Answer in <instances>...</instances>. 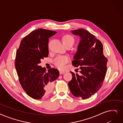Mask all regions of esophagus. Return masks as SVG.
<instances>
[{
  "mask_svg": "<svg viewBox=\"0 0 123 123\" xmlns=\"http://www.w3.org/2000/svg\"><path fill=\"white\" fill-rule=\"evenodd\" d=\"M59 73H60V74H63L65 73V72L62 71H59Z\"/></svg>",
  "mask_w": 123,
  "mask_h": 123,
  "instance_id": "1",
  "label": "esophagus"
}]
</instances>
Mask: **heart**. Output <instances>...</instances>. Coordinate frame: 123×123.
I'll return each mask as SVG.
<instances>
[{
	"instance_id": "heart-1",
	"label": "heart",
	"mask_w": 123,
	"mask_h": 123,
	"mask_svg": "<svg viewBox=\"0 0 123 123\" xmlns=\"http://www.w3.org/2000/svg\"><path fill=\"white\" fill-rule=\"evenodd\" d=\"M63 43L66 46L68 44L73 45L74 43V39L72 36L66 35L63 37ZM70 57L68 55H58L54 59V64L59 69H62L65 65L70 61Z\"/></svg>"
}]
</instances>
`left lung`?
<instances>
[{
    "label": "left lung",
    "instance_id": "left-lung-1",
    "mask_svg": "<svg viewBox=\"0 0 123 123\" xmlns=\"http://www.w3.org/2000/svg\"><path fill=\"white\" fill-rule=\"evenodd\" d=\"M80 37L72 63L79 67L80 74L70 72L72 79L68 83L70 90L83 99L94 94L102 87L107 72V58L103 54V44L95 36L84 29L71 31Z\"/></svg>",
    "mask_w": 123,
    "mask_h": 123
}]
</instances>
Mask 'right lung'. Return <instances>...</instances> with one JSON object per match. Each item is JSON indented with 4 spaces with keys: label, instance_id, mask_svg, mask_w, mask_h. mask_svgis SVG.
Masks as SVG:
<instances>
[{
    "label": "right lung",
    "instance_id": "1",
    "mask_svg": "<svg viewBox=\"0 0 123 123\" xmlns=\"http://www.w3.org/2000/svg\"><path fill=\"white\" fill-rule=\"evenodd\" d=\"M56 32L38 29L21 40L17 50L15 66L22 88L29 96L40 99L53 90V81L59 76L56 69L46 71L39 66L40 60L49 54L48 43Z\"/></svg>",
    "mask_w": 123,
    "mask_h": 123
}]
</instances>
